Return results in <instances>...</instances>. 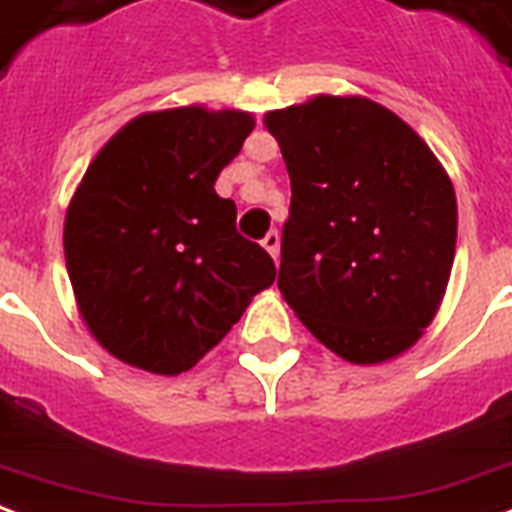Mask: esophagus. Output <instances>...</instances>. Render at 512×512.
I'll return each instance as SVG.
<instances>
[{
    "mask_svg": "<svg viewBox=\"0 0 512 512\" xmlns=\"http://www.w3.org/2000/svg\"><path fill=\"white\" fill-rule=\"evenodd\" d=\"M263 246L268 249V255L276 260L279 257V230H268L266 238H263Z\"/></svg>",
    "mask_w": 512,
    "mask_h": 512,
    "instance_id": "esophagus-1",
    "label": "esophagus"
}]
</instances>
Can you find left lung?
<instances>
[{"mask_svg": "<svg viewBox=\"0 0 512 512\" xmlns=\"http://www.w3.org/2000/svg\"><path fill=\"white\" fill-rule=\"evenodd\" d=\"M290 217L276 285L317 342L391 361L423 336L456 255V192L426 140L380 102L317 94L266 113Z\"/></svg>", "mask_w": 512, "mask_h": 512, "instance_id": "8db88e82", "label": "left lung"}]
</instances>
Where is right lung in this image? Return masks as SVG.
<instances>
[{
	"instance_id": "1",
	"label": "right lung",
	"mask_w": 512,
	"mask_h": 512,
	"mask_svg": "<svg viewBox=\"0 0 512 512\" xmlns=\"http://www.w3.org/2000/svg\"><path fill=\"white\" fill-rule=\"evenodd\" d=\"M252 130V113L187 105L143 113L97 151L64 217V260L83 323L113 358L187 372L274 285L271 255L214 189Z\"/></svg>"
}]
</instances>
